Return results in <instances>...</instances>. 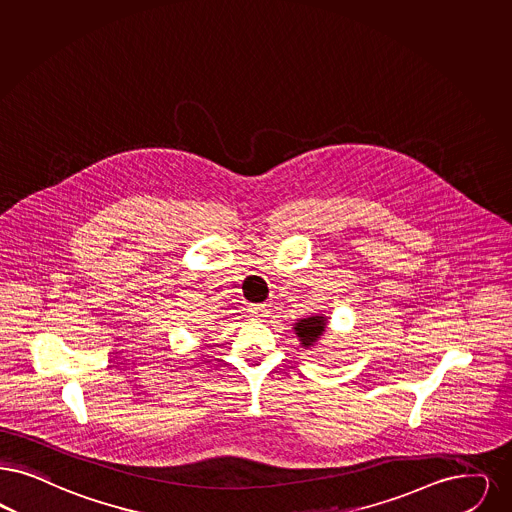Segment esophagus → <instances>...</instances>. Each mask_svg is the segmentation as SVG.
Segmentation results:
<instances>
[{"mask_svg":"<svg viewBox=\"0 0 512 512\" xmlns=\"http://www.w3.org/2000/svg\"><path fill=\"white\" fill-rule=\"evenodd\" d=\"M249 312H251V316H255V318H266L268 314H270V305H251L249 307Z\"/></svg>","mask_w":512,"mask_h":512,"instance_id":"obj_1","label":"esophagus"}]
</instances>
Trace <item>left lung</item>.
<instances>
[{
  "label": "left lung",
  "instance_id": "1",
  "mask_svg": "<svg viewBox=\"0 0 512 512\" xmlns=\"http://www.w3.org/2000/svg\"><path fill=\"white\" fill-rule=\"evenodd\" d=\"M326 316H308L301 318L299 322H295V335L301 341V347L310 348L316 345V341L322 337V333L326 331Z\"/></svg>",
  "mask_w": 512,
  "mask_h": 512
}]
</instances>
